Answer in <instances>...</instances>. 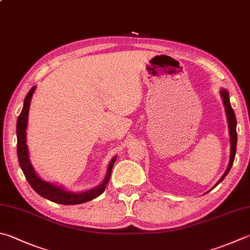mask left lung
Masks as SVG:
<instances>
[{"label":"left lung","mask_w":250,"mask_h":250,"mask_svg":"<svg viewBox=\"0 0 250 250\" xmlns=\"http://www.w3.org/2000/svg\"><path fill=\"white\" fill-rule=\"evenodd\" d=\"M221 96L223 98V103L225 106V112H227L228 115V122H229V136H230V159H229V164L228 167V169L225 171L224 175L220 178V181L215 184V186L218 185L219 183L223 181V178L228 175V173L229 172L230 167L233 166L234 159H235V153H236V145H237V133H236V117H235V113L230 106L229 103V92L223 89L221 91ZM214 186V187H215ZM213 187V188H214Z\"/></svg>","instance_id":"left-lung-1"}]
</instances>
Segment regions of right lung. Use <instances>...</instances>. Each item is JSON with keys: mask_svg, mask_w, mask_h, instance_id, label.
<instances>
[{"mask_svg": "<svg viewBox=\"0 0 250 250\" xmlns=\"http://www.w3.org/2000/svg\"><path fill=\"white\" fill-rule=\"evenodd\" d=\"M34 91H35V87H32L29 90V92L27 93L25 101H23V107L20 116H18L17 119V127H16L18 162H20V166L22 169V173L23 175H25L26 180L30 184V186L34 188V190L37 192V194H39L40 196L43 197V198L56 202V204L77 205V204H83V202L97 198L98 196H100L102 192L104 191L107 183L110 181L111 172H112L113 166H114L115 163L116 158L113 159L110 163L104 182H103L100 186L93 188V189H90V190L81 192V194H72V192L65 191L62 189V188L42 181L41 178L37 176L36 172L34 171V168H32L30 164L29 158H28V149L26 145V127H27V121H28V111H29L30 100Z\"/></svg>", "mask_w": 250, "mask_h": 250, "instance_id": "obj_1", "label": "right lung"}]
</instances>
